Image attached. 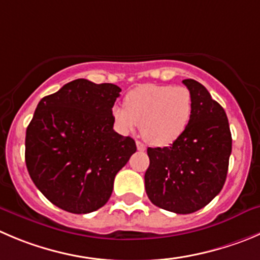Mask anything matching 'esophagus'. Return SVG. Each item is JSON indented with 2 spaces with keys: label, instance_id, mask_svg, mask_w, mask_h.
Wrapping results in <instances>:
<instances>
[{
  "label": "esophagus",
  "instance_id": "1",
  "mask_svg": "<svg viewBox=\"0 0 260 260\" xmlns=\"http://www.w3.org/2000/svg\"><path fill=\"white\" fill-rule=\"evenodd\" d=\"M137 148L138 150H140V152H144L145 150V145L143 144L142 142H139V140H137Z\"/></svg>",
  "mask_w": 260,
  "mask_h": 260
}]
</instances>
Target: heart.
Listing matches in <instances>:
<instances>
[{"label": "heart", "mask_w": 260, "mask_h": 260, "mask_svg": "<svg viewBox=\"0 0 260 260\" xmlns=\"http://www.w3.org/2000/svg\"><path fill=\"white\" fill-rule=\"evenodd\" d=\"M192 113L191 93L185 86L143 84L128 91L125 108L113 107L118 127L128 133L140 126L143 138L150 144L174 143L189 125Z\"/></svg>", "instance_id": "b5f03b06"}]
</instances>
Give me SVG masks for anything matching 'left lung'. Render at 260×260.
Here are the masks:
<instances>
[{
    "label": "left lung",
    "mask_w": 260,
    "mask_h": 260,
    "mask_svg": "<svg viewBox=\"0 0 260 260\" xmlns=\"http://www.w3.org/2000/svg\"><path fill=\"white\" fill-rule=\"evenodd\" d=\"M182 83L192 98L189 125L170 147L148 148L144 180L154 206L189 214L206 207L223 187L232 138L226 112L206 86L192 79Z\"/></svg>",
    "instance_id": "left-lung-1"
}]
</instances>
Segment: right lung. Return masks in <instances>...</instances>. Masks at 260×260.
Returning <instances> with one entry per match:
<instances>
[{
  "mask_svg": "<svg viewBox=\"0 0 260 260\" xmlns=\"http://www.w3.org/2000/svg\"><path fill=\"white\" fill-rule=\"evenodd\" d=\"M121 89L76 79L42 98L26 128L25 163L39 191L75 214L103 207L117 172L137 152L134 139L113 130Z\"/></svg>",
  "mask_w": 260,
  "mask_h": 260,
  "instance_id": "1",
  "label": "right lung"
}]
</instances>
